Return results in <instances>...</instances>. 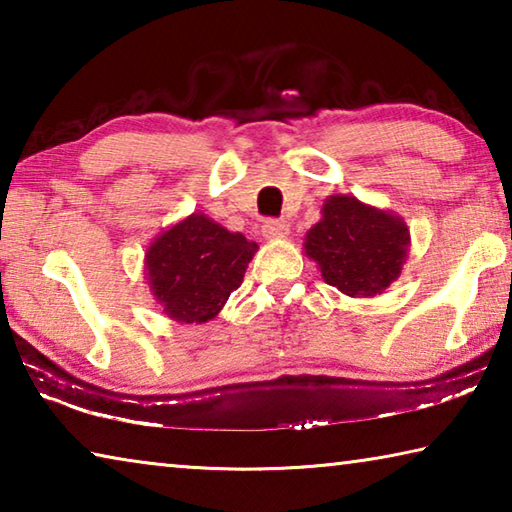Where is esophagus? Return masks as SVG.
Returning a JSON list of instances; mask_svg holds the SVG:
<instances>
[{
    "instance_id": "34e87169",
    "label": "esophagus",
    "mask_w": 512,
    "mask_h": 512,
    "mask_svg": "<svg viewBox=\"0 0 512 512\" xmlns=\"http://www.w3.org/2000/svg\"><path fill=\"white\" fill-rule=\"evenodd\" d=\"M262 232L266 239H284V237H289V225L284 221L271 219L262 225Z\"/></svg>"
}]
</instances>
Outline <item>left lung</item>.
Wrapping results in <instances>:
<instances>
[{
    "mask_svg": "<svg viewBox=\"0 0 512 512\" xmlns=\"http://www.w3.org/2000/svg\"><path fill=\"white\" fill-rule=\"evenodd\" d=\"M320 221L305 237V255L314 259L327 284L350 298L384 293L402 275L409 257V225L388 210L350 194L325 198Z\"/></svg>",
    "mask_w": 512,
    "mask_h": 512,
    "instance_id": "8db88e82",
    "label": "left lung"
}]
</instances>
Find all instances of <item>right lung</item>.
Returning a JSON list of instances; mask_svg holds the SVG:
<instances>
[{"mask_svg":"<svg viewBox=\"0 0 512 512\" xmlns=\"http://www.w3.org/2000/svg\"><path fill=\"white\" fill-rule=\"evenodd\" d=\"M255 253V241L194 212L151 241L144 275L162 314L176 323L201 325L219 316L230 293L244 282Z\"/></svg>","mask_w":512,"mask_h":512,"instance_id":"add662e5","label":"right lung"}]
</instances>
